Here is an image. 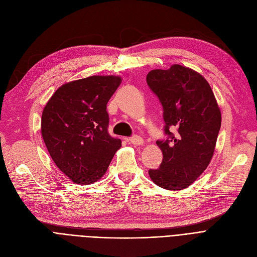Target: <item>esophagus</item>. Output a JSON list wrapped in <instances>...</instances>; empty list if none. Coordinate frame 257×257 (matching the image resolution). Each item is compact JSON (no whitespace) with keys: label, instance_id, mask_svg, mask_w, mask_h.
Here are the masks:
<instances>
[{"label":"esophagus","instance_id":"obj_1","mask_svg":"<svg viewBox=\"0 0 257 257\" xmlns=\"http://www.w3.org/2000/svg\"><path fill=\"white\" fill-rule=\"evenodd\" d=\"M129 142L131 144H133V145H136V146L144 145V140L141 137H139V136H133L132 138L129 139Z\"/></svg>","mask_w":257,"mask_h":257}]
</instances>
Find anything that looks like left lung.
<instances>
[{"label": "left lung", "instance_id": "left-lung-1", "mask_svg": "<svg viewBox=\"0 0 257 257\" xmlns=\"http://www.w3.org/2000/svg\"><path fill=\"white\" fill-rule=\"evenodd\" d=\"M147 83L164 108L167 140L157 141L163 163L149 170L152 181L170 191L190 186L208 167L221 128V111L206 79L173 64L152 70Z\"/></svg>", "mask_w": 257, "mask_h": 257}]
</instances>
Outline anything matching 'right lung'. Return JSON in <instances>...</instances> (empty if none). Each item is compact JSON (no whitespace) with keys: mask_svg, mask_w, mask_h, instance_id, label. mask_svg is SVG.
<instances>
[{"mask_svg":"<svg viewBox=\"0 0 257 257\" xmlns=\"http://www.w3.org/2000/svg\"><path fill=\"white\" fill-rule=\"evenodd\" d=\"M118 76H90L65 83L42 114V136L58 169L73 182L90 184L106 173L121 142L107 131L106 105L119 86Z\"/></svg>","mask_w":257,"mask_h":257,"instance_id":"add662e5","label":"right lung"}]
</instances>
